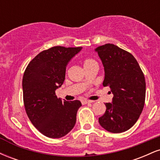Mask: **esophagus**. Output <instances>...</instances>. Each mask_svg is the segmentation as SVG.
<instances>
[{"mask_svg": "<svg viewBox=\"0 0 160 160\" xmlns=\"http://www.w3.org/2000/svg\"><path fill=\"white\" fill-rule=\"evenodd\" d=\"M81 102H82V104H88V103H92L93 101L86 100V99H83V100L81 101Z\"/></svg>", "mask_w": 160, "mask_h": 160, "instance_id": "1", "label": "esophagus"}]
</instances>
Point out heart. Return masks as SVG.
Masks as SVG:
<instances>
[{
  "label": "heart",
  "mask_w": 160,
  "mask_h": 160,
  "mask_svg": "<svg viewBox=\"0 0 160 160\" xmlns=\"http://www.w3.org/2000/svg\"><path fill=\"white\" fill-rule=\"evenodd\" d=\"M95 62V61L94 60L91 59V58H86V59L83 61V65L85 66L86 65H88V64L91 63V62Z\"/></svg>",
  "instance_id": "heart-1"
}]
</instances>
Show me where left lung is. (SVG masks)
<instances>
[{
    "instance_id": "1",
    "label": "left lung",
    "mask_w": 160,
    "mask_h": 160,
    "mask_svg": "<svg viewBox=\"0 0 160 160\" xmlns=\"http://www.w3.org/2000/svg\"><path fill=\"white\" fill-rule=\"evenodd\" d=\"M95 51L104 68L103 86H110L113 95L99 124L110 132H123L135 125L144 108V75L135 57L117 46L107 43Z\"/></svg>"
}]
</instances>
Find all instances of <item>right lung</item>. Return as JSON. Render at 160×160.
<instances>
[{
	"instance_id": "obj_1",
	"label": "right lung",
	"mask_w": 160,
	"mask_h": 160,
	"mask_svg": "<svg viewBox=\"0 0 160 160\" xmlns=\"http://www.w3.org/2000/svg\"><path fill=\"white\" fill-rule=\"evenodd\" d=\"M82 47H51L37 55L28 65L22 78L23 101L32 123L40 133L59 138L74 128L78 100L62 101L56 95L65 78L66 66Z\"/></svg>"
}]
</instances>
